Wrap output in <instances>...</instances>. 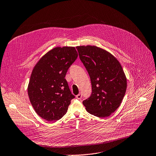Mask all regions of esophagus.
<instances>
[{"instance_id": "34e87169", "label": "esophagus", "mask_w": 156, "mask_h": 156, "mask_svg": "<svg viewBox=\"0 0 156 156\" xmlns=\"http://www.w3.org/2000/svg\"><path fill=\"white\" fill-rule=\"evenodd\" d=\"M76 98L78 99V100H81L82 98V94L81 93H79L78 95H76Z\"/></svg>"}]
</instances>
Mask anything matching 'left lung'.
Listing matches in <instances>:
<instances>
[{
    "mask_svg": "<svg viewBox=\"0 0 156 156\" xmlns=\"http://www.w3.org/2000/svg\"><path fill=\"white\" fill-rule=\"evenodd\" d=\"M76 49L92 87L91 96L83 104L91 115L109 116L119 108L126 91L122 68L114 56L101 48L88 45L76 47Z\"/></svg>",
    "mask_w": 156,
    "mask_h": 156,
    "instance_id": "1",
    "label": "left lung"
}]
</instances>
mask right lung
Segmentation results:
<instances>
[{
    "label": "right lung",
    "mask_w": 156,
    "mask_h": 156,
    "mask_svg": "<svg viewBox=\"0 0 156 156\" xmlns=\"http://www.w3.org/2000/svg\"><path fill=\"white\" fill-rule=\"evenodd\" d=\"M77 57L75 47H56L42 56L35 66L28 94L34 109L41 118L57 121L66 113L75 96L65 77Z\"/></svg>",
    "instance_id": "right-lung-1"
}]
</instances>
